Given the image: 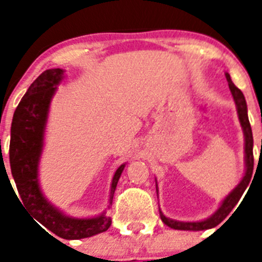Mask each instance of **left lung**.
Here are the masks:
<instances>
[{
  "label": "left lung",
  "instance_id": "8db88e82",
  "mask_svg": "<svg viewBox=\"0 0 262 262\" xmlns=\"http://www.w3.org/2000/svg\"><path fill=\"white\" fill-rule=\"evenodd\" d=\"M226 78L228 81V86H230L231 93H232L233 101H235L236 110H237V115H239L240 124H242L243 133H244L245 138V173L244 177L242 178V181L237 186L231 191L228 195L226 196L222 202L221 207L214 212L210 217L201 222H178L169 219L160 210V217L161 221L166 224L168 227L173 228V230H181V231H202L209 230V228H214L217 224L222 223L227 217V215L232 211V209L236 206V203L239 202L242 198L243 193L245 189L248 187L249 182L252 180V174H253V135H252L251 123L248 119V110H247V102H245L244 94L242 93V90L239 88H236L235 84L231 80L230 75L226 73Z\"/></svg>",
  "mask_w": 262,
  "mask_h": 262
}]
</instances>
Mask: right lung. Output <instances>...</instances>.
<instances>
[{"mask_svg":"<svg viewBox=\"0 0 262 262\" xmlns=\"http://www.w3.org/2000/svg\"><path fill=\"white\" fill-rule=\"evenodd\" d=\"M64 72L60 68L47 69L30 85L14 111L9 156L11 174L23 206L52 233L61 239L78 240L105 232L111 226V219L106 216L105 212L86 219L67 216L48 202L41 193L38 180L39 160L43 152L50 103L56 86L64 78ZM124 166L126 164H122L113 177L108 200L110 205Z\"/></svg>","mask_w":262,"mask_h":262,"instance_id":"obj_1","label":"right lung"}]
</instances>
